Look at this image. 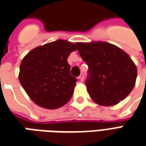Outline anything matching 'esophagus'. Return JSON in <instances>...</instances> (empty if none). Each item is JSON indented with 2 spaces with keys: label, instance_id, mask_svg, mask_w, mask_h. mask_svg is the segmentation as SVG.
Here are the masks:
<instances>
[{
  "label": "esophagus",
  "instance_id": "obj_1",
  "mask_svg": "<svg viewBox=\"0 0 146 146\" xmlns=\"http://www.w3.org/2000/svg\"><path fill=\"white\" fill-rule=\"evenodd\" d=\"M79 80L80 82L84 81V74H80V76H79Z\"/></svg>",
  "mask_w": 146,
  "mask_h": 146
}]
</instances>
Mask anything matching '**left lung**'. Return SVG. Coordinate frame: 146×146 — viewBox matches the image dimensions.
<instances>
[{
    "label": "left lung",
    "instance_id": "obj_1",
    "mask_svg": "<svg viewBox=\"0 0 146 146\" xmlns=\"http://www.w3.org/2000/svg\"><path fill=\"white\" fill-rule=\"evenodd\" d=\"M89 66L87 90L95 103L114 106L128 96L135 85L137 68L129 55L113 44L92 41L76 42Z\"/></svg>",
    "mask_w": 146,
    "mask_h": 146
}]
</instances>
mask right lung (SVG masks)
Masks as SVG:
<instances>
[{
    "mask_svg": "<svg viewBox=\"0 0 146 146\" xmlns=\"http://www.w3.org/2000/svg\"><path fill=\"white\" fill-rule=\"evenodd\" d=\"M76 49V44L58 39L37 46L22 59L18 79L38 106L53 110L72 98L76 79L70 75L67 59Z\"/></svg>",
    "mask_w": 146,
    "mask_h": 146,
    "instance_id": "1",
    "label": "right lung"
}]
</instances>
